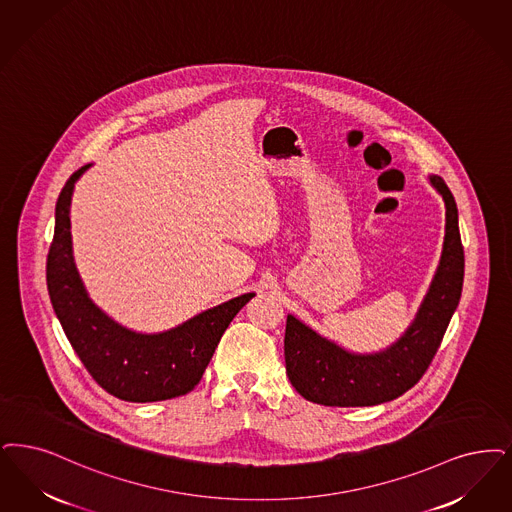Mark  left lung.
Here are the masks:
<instances>
[{"label": "left lung", "instance_id": "8db88e82", "mask_svg": "<svg viewBox=\"0 0 512 512\" xmlns=\"http://www.w3.org/2000/svg\"><path fill=\"white\" fill-rule=\"evenodd\" d=\"M430 183L446 202L444 251L415 322L396 345L379 354H348L287 316V377L310 402L331 408L377 406L402 396L429 369L459 305L465 276V253L453 194L440 177H430Z\"/></svg>", "mask_w": 512, "mask_h": 512}]
</instances>
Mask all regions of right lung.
Masks as SVG:
<instances>
[{
  "label": "right lung",
  "instance_id": "add662e5",
  "mask_svg": "<svg viewBox=\"0 0 512 512\" xmlns=\"http://www.w3.org/2000/svg\"><path fill=\"white\" fill-rule=\"evenodd\" d=\"M87 167L72 173L57 200L55 236L47 255V289L57 318L89 375L108 394L125 402L183 396L200 383L228 324L255 293L205 310L158 335H141L114 324L89 301L72 257L70 200Z\"/></svg>",
  "mask_w": 512,
  "mask_h": 512
}]
</instances>
